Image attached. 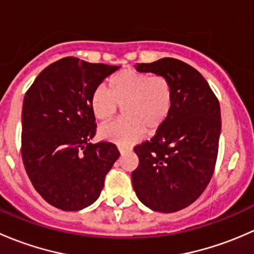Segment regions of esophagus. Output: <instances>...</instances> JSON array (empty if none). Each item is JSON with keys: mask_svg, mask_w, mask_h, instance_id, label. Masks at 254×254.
Instances as JSON below:
<instances>
[{"mask_svg": "<svg viewBox=\"0 0 254 254\" xmlns=\"http://www.w3.org/2000/svg\"><path fill=\"white\" fill-rule=\"evenodd\" d=\"M118 150H119L120 153H124V152H129V151H131V147H129V146L119 145L118 146Z\"/></svg>", "mask_w": 254, "mask_h": 254, "instance_id": "34e87169", "label": "esophagus"}]
</instances>
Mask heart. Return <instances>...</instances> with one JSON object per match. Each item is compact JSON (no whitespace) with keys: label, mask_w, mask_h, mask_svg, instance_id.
I'll use <instances>...</instances> for the list:
<instances>
[{"label":"heart","mask_w":254,"mask_h":254,"mask_svg":"<svg viewBox=\"0 0 254 254\" xmlns=\"http://www.w3.org/2000/svg\"><path fill=\"white\" fill-rule=\"evenodd\" d=\"M94 118L102 123L111 122L123 109V119L101 127L104 140L129 145L143 132L158 131L170 117L173 106V88L163 76H150L134 70H122L108 79V89L98 86L89 98Z\"/></svg>","instance_id":"heart-1"}]
</instances>
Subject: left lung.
<instances>
[{
  "mask_svg": "<svg viewBox=\"0 0 254 254\" xmlns=\"http://www.w3.org/2000/svg\"><path fill=\"white\" fill-rule=\"evenodd\" d=\"M135 68L167 78L173 106L155 136L135 146L139 166L131 173L132 187L143 205L176 212L201 195L214 173L221 132L220 104L206 79L183 61L163 58L136 64Z\"/></svg>",
  "mask_w": 254,
  "mask_h": 254,
  "instance_id": "8db88e82",
  "label": "left lung"
}]
</instances>
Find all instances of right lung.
Instances as JSON below:
<instances>
[{
    "label": "right lung",
    "instance_id": "right-lung-1",
    "mask_svg": "<svg viewBox=\"0 0 254 254\" xmlns=\"http://www.w3.org/2000/svg\"><path fill=\"white\" fill-rule=\"evenodd\" d=\"M119 66L64 58L45 67L28 89L22 109V158L35 190L65 211L98 199L120 156L108 141L92 143L96 118L89 98Z\"/></svg>",
    "mask_w": 254,
    "mask_h": 254
}]
</instances>
